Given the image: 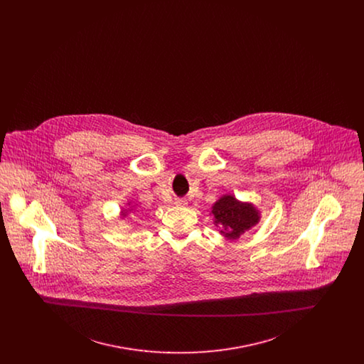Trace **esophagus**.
Wrapping results in <instances>:
<instances>
[{"instance_id":"1","label":"esophagus","mask_w":364,"mask_h":364,"mask_svg":"<svg viewBox=\"0 0 364 364\" xmlns=\"http://www.w3.org/2000/svg\"><path fill=\"white\" fill-rule=\"evenodd\" d=\"M174 205H176V206H178V208H186V206L188 205V202H187L186 199H176Z\"/></svg>"}]
</instances>
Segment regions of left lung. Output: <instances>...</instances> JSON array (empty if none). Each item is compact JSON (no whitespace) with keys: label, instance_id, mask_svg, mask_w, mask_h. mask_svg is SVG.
Returning <instances> with one entry per match:
<instances>
[{"label":"left lung","instance_id":"left-lung-1","mask_svg":"<svg viewBox=\"0 0 364 364\" xmlns=\"http://www.w3.org/2000/svg\"><path fill=\"white\" fill-rule=\"evenodd\" d=\"M211 214L214 225L220 228V233L229 240H237L260 221V211L254 203L242 202L230 193L223 195L211 206Z\"/></svg>","mask_w":364,"mask_h":364}]
</instances>
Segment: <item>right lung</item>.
Wrapping results in <instances>:
<instances>
[{"mask_svg": "<svg viewBox=\"0 0 364 364\" xmlns=\"http://www.w3.org/2000/svg\"><path fill=\"white\" fill-rule=\"evenodd\" d=\"M132 211H135V208H134V206H129L128 208H122L120 217H122V218H125V217L128 215V213H132Z\"/></svg>", "mask_w": 364, "mask_h": 364, "instance_id": "obj_1", "label": "right lung"}]
</instances>
